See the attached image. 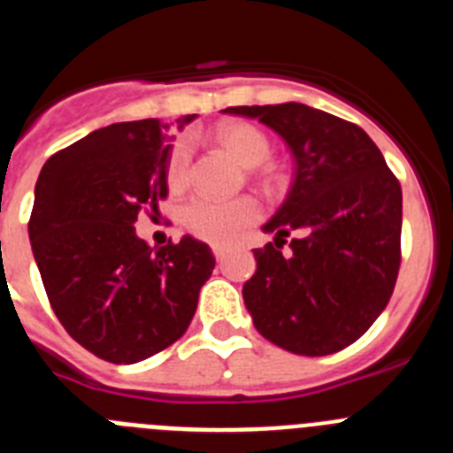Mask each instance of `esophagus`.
<instances>
[{
  "label": "esophagus",
  "instance_id": "34e87169",
  "mask_svg": "<svg viewBox=\"0 0 453 453\" xmlns=\"http://www.w3.org/2000/svg\"><path fill=\"white\" fill-rule=\"evenodd\" d=\"M213 256L218 258V261H222L224 256H226V247H213Z\"/></svg>",
  "mask_w": 453,
  "mask_h": 453
}]
</instances>
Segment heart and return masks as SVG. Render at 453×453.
Returning a JSON list of instances; mask_svg holds the SVG:
<instances>
[{
    "mask_svg": "<svg viewBox=\"0 0 453 453\" xmlns=\"http://www.w3.org/2000/svg\"><path fill=\"white\" fill-rule=\"evenodd\" d=\"M213 140L219 147L229 151L240 165L256 167L267 161L270 156V138L256 124L242 119H226L213 129ZM188 167H190V147L186 140H174L165 163V179L172 190L186 186ZM261 218V203L254 197L218 199L208 195H197L183 206V226L195 238L226 245L238 238L242 229Z\"/></svg>",
    "mask_w": 453,
    "mask_h": 453,
    "instance_id": "b5f03b06",
    "label": "heart"
}]
</instances>
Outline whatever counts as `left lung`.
I'll return each instance as SVG.
<instances>
[{
    "label": "left lung",
    "instance_id": "left-lung-1",
    "mask_svg": "<svg viewBox=\"0 0 453 453\" xmlns=\"http://www.w3.org/2000/svg\"><path fill=\"white\" fill-rule=\"evenodd\" d=\"M224 111L272 127L297 163L286 202L263 226L274 242L254 250L256 272L242 288L254 326L292 354L345 349L381 315L397 283V177L358 124L306 104Z\"/></svg>",
    "mask_w": 453,
    "mask_h": 453
}]
</instances>
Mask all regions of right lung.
Masks as SVG:
<instances>
[{
    "label": "right lung",
    "instance_id": "right-lung-1",
    "mask_svg": "<svg viewBox=\"0 0 453 453\" xmlns=\"http://www.w3.org/2000/svg\"><path fill=\"white\" fill-rule=\"evenodd\" d=\"M167 154L161 119L118 122L50 156L35 183L29 238L51 311L83 349L118 365L186 334L215 267L190 235L158 250L135 235L138 215L167 197Z\"/></svg>",
    "mask_w": 453,
    "mask_h": 453
}]
</instances>
